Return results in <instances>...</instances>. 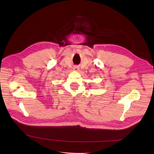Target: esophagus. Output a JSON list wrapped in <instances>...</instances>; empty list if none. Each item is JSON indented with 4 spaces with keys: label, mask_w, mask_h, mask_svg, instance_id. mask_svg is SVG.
Here are the masks:
<instances>
[{
    "label": "esophagus",
    "mask_w": 154,
    "mask_h": 154,
    "mask_svg": "<svg viewBox=\"0 0 154 154\" xmlns=\"http://www.w3.org/2000/svg\"><path fill=\"white\" fill-rule=\"evenodd\" d=\"M74 70H75V71H79V67H77V66H75L74 67Z\"/></svg>",
    "instance_id": "34e87169"
}]
</instances>
